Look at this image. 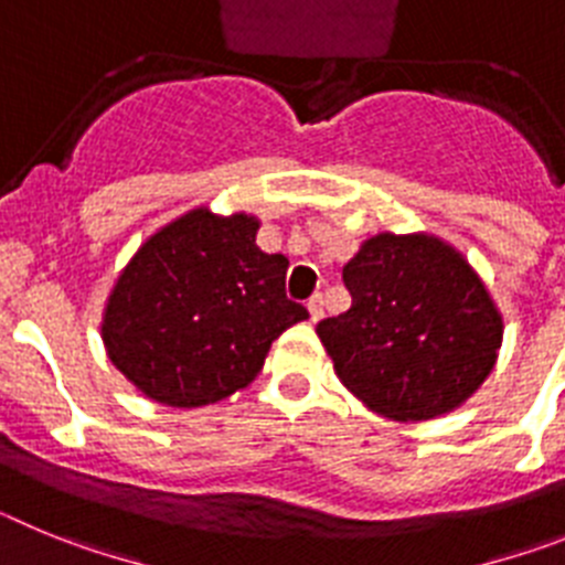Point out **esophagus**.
I'll list each match as a JSON object with an SVG mask.
<instances>
[{
	"mask_svg": "<svg viewBox=\"0 0 565 565\" xmlns=\"http://www.w3.org/2000/svg\"><path fill=\"white\" fill-rule=\"evenodd\" d=\"M308 313H311V322H319V319H322V313H326V308H322V294H313V297L308 299Z\"/></svg>",
	"mask_w": 565,
	"mask_h": 565,
	"instance_id": "1",
	"label": "esophagus"
}]
</instances>
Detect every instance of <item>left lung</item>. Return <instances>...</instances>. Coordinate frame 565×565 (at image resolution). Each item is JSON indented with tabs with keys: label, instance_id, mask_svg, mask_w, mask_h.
<instances>
[{
	"label": "left lung",
	"instance_id": "left-lung-1",
	"mask_svg": "<svg viewBox=\"0 0 565 565\" xmlns=\"http://www.w3.org/2000/svg\"><path fill=\"white\" fill-rule=\"evenodd\" d=\"M351 308L322 319L333 371L371 411L427 422L489 376L503 322L472 266L430 234H376L342 268Z\"/></svg>",
	"mask_w": 565,
	"mask_h": 565
}]
</instances>
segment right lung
<instances>
[{"label": "right lung", "mask_w": 565, "mask_h": 565, "mask_svg": "<svg viewBox=\"0 0 565 565\" xmlns=\"http://www.w3.org/2000/svg\"><path fill=\"white\" fill-rule=\"evenodd\" d=\"M259 221L206 206L154 232L115 279L109 362L167 407H203L254 382L274 339L308 319L286 297L288 259L259 252Z\"/></svg>", "instance_id": "1"}]
</instances>
